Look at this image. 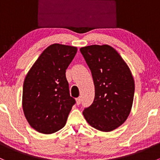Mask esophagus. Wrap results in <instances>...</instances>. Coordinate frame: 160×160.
Wrapping results in <instances>:
<instances>
[{"mask_svg":"<svg viewBox=\"0 0 160 160\" xmlns=\"http://www.w3.org/2000/svg\"><path fill=\"white\" fill-rule=\"evenodd\" d=\"M76 100H77V104H80V103H81V97H79V98H77Z\"/></svg>","mask_w":160,"mask_h":160,"instance_id":"1","label":"esophagus"}]
</instances>
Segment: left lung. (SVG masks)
I'll use <instances>...</instances> for the list:
<instances>
[{
  "label": "left lung",
  "instance_id": "obj_1",
  "mask_svg": "<svg viewBox=\"0 0 160 160\" xmlns=\"http://www.w3.org/2000/svg\"><path fill=\"white\" fill-rule=\"evenodd\" d=\"M80 52L91 71L94 100L83 116L96 129L111 132L122 125L132 109L135 82L120 55L108 45L82 47Z\"/></svg>",
  "mask_w": 160,
  "mask_h": 160
}]
</instances>
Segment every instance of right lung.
Segmentation results:
<instances>
[{"instance_id":"right-lung-1","label":"right lung","mask_w":160,"mask_h":160,"mask_svg":"<svg viewBox=\"0 0 160 160\" xmlns=\"http://www.w3.org/2000/svg\"><path fill=\"white\" fill-rule=\"evenodd\" d=\"M77 47L52 44L42 52L25 79L22 95L24 114L31 127L52 134L65 126L76 104L70 97L66 70Z\"/></svg>"}]
</instances>
